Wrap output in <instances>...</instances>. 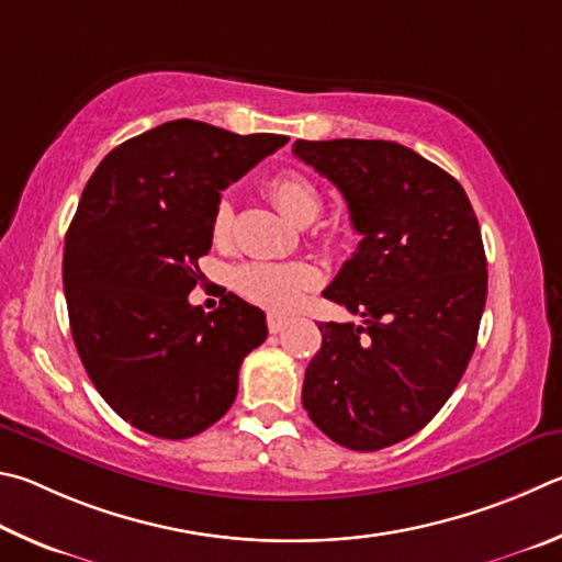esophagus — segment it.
<instances>
[{
	"label": "esophagus",
	"mask_w": 562,
	"mask_h": 562,
	"mask_svg": "<svg viewBox=\"0 0 562 562\" xmlns=\"http://www.w3.org/2000/svg\"><path fill=\"white\" fill-rule=\"evenodd\" d=\"M266 326H269L271 333H281L283 328L289 326V318L286 316H276V313H271V316L266 318Z\"/></svg>",
	"instance_id": "1"
}]
</instances>
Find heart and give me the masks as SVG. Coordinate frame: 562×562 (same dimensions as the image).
<instances>
[{"label":"heart","mask_w":562,"mask_h":562,"mask_svg":"<svg viewBox=\"0 0 562 562\" xmlns=\"http://www.w3.org/2000/svg\"><path fill=\"white\" fill-rule=\"evenodd\" d=\"M269 194L276 206L301 226L311 224L323 210V194L306 175L283 170L273 175ZM234 212L229 200L214 204L210 232L214 244H226L232 236ZM232 286L246 301L259 303L271 311H291L303 299V293L318 286V271L303 261H246L232 271Z\"/></svg>","instance_id":"1"}]
</instances>
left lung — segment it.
<instances>
[{
	"mask_svg": "<svg viewBox=\"0 0 562 562\" xmlns=\"http://www.w3.org/2000/svg\"><path fill=\"white\" fill-rule=\"evenodd\" d=\"M362 236L323 296L362 323H321L303 407L340 447L397 445L445 407L476 348L486 254L454 177L390 140H296Z\"/></svg>",
	"mask_w": 562,
	"mask_h": 562,
	"instance_id": "obj_1",
	"label": "left lung"
}]
</instances>
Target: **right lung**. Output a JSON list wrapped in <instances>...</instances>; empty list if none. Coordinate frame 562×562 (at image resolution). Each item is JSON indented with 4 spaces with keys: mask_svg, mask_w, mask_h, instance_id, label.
<instances>
[{
    "mask_svg": "<svg viewBox=\"0 0 562 562\" xmlns=\"http://www.w3.org/2000/svg\"><path fill=\"white\" fill-rule=\"evenodd\" d=\"M286 143L182 117L117 145L88 180L64 246L68 321L88 378L135 429L187 439L232 407L263 313L234 293L214 313L187 296L220 192Z\"/></svg>",
    "mask_w": 562,
    "mask_h": 562,
    "instance_id": "right-lung-1",
    "label": "right lung"
}]
</instances>
